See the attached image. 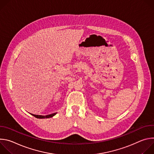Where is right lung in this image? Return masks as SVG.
<instances>
[{
  "label": "right lung",
  "mask_w": 154,
  "mask_h": 154,
  "mask_svg": "<svg viewBox=\"0 0 154 154\" xmlns=\"http://www.w3.org/2000/svg\"><path fill=\"white\" fill-rule=\"evenodd\" d=\"M57 113H52V114H51V115H46V116H42V115H32L33 116H35V118H39V119H42V118H51V117H53L54 115H55Z\"/></svg>",
  "instance_id": "add662e5"
}]
</instances>
